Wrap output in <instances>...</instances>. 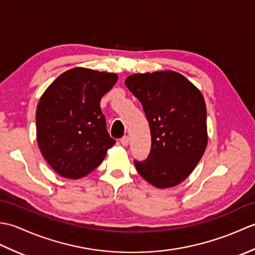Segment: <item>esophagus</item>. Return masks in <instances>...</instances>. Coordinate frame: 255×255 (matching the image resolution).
Returning a JSON list of instances; mask_svg holds the SVG:
<instances>
[{
	"mask_svg": "<svg viewBox=\"0 0 255 255\" xmlns=\"http://www.w3.org/2000/svg\"><path fill=\"white\" fill-rule=\"evenodd\" d=\"M121 143L124 145V147H127L129 144V137L128 136H125L121 139Z\"/></svg>",
	"mask_w": 255,
	"mask_h": 255,
	"instance_id": "obj_1",
	"label": "esophagus"
}]
</instances>
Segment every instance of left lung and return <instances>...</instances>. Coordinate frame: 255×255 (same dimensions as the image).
<instances>
[{"label": "left lung", "instance_id": "left-lung-1", "mask_svg": "<svg viewBox=\"0 0 255 255\" xmlns=\"http://www.w3.org/2000/svg\"><path fill=\"white\" fill-rule=\"evenodd\" d=\"M125 84L141 103L151 133L148 159L134 161V166L156 188L178 185L207 148V113L202 92L171 70L134 73Z\"/></svg>", "mask_w": 255, "mask_h": 255}]
</instances>
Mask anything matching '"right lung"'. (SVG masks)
Segmentation results:
<instances>
[{
	"instance_id": "right-lung-1",
	"label": "right lung",
	"mask_w": 255,
	"mask_h": 255,
	"mask_svg": "<svg viewBox=\"0 0 255 255\" xmlns=\"http://www.w3.org/2000/svg\"><path fill=\"white\" fill-rule=\"evenodd\" d=\"M116 73L73 68L53 81L38 102L36 134L40 152L59 175H88L105 159L115 140L107 132L101 99Z\"/></svg>"
}]
</instances>
